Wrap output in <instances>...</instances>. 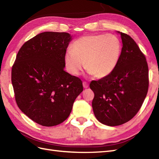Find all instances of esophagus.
Listing matches in <instances>:
<instances>
[{"instance_id":"34e87169","label":"esophagus","mask_w":159,"mask_h":159,"mask_svg":"<svg viewBox=\"0 0 159 159\" xmlns=\"http://www.w3.org/2000/svg\"><path fill=\"white\" fill-rule=\"evenodd\" d=\"M83 87H84V89H87V88H88V87H89V84H87V83H86V82H83Z\"/></svg>"}]
</instances>
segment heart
<instances>
[{
	"mask_svg": "<svg viewBox=\"0 0 159 159\" xmlns=\"http://www.w3.org/2000/svg\"><path fill=\"white\" fill-rule=\"evenodd\" d=\"M121 45L116 35H90L77 39L72 51L68 50L64 62L68 71L77 76L85 67L97 79L109 76L119 62Z\"/></svg>",
	"mask_w": 159,
	"mask_h": 159,
	"instance_id": "1",
	"label": "heart"
}]
</instances>
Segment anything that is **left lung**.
Wrapping results in <instances>:
<instances>
[{"label":"left lung","mask_w":159,"mask_h":159,"mask_svg":"<svg viewBox=\"0 0 159 159\" xmlns=\"http://www.w3.org/2000/svg\"><path fill=\"white\" fill-rule=\"evenodd\" d=\"M120 34L122 48L115 70L109 76L93 80L95 97L92 107L101 124L116 126L129 121L140 110L148 89V68L144 55L129 35Z\"/></svg>","instance_id":"8db88e82"}]
</instances>
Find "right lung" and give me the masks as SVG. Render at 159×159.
Instances as JSON below:
<instances>
[{"mask_svg":"<svg viewBox=\"0 0 159 159\" xmlns=\"http://www.w3.org/2000/svg\"><path fill=\"white\" fill-rule=\"evenodd\" d=\"M72 35L46 31L20 48L12 68L11 80L19 108L43 126L66 120L83 91L78 77L65 71L64 57Z\"/></svg>","mask_w":159,"mask_h":159,"instance_id":"obj_1","label":"right lung"}]
</instances>
